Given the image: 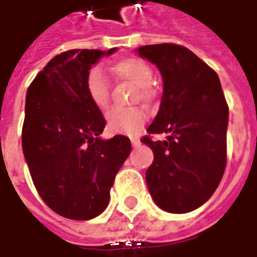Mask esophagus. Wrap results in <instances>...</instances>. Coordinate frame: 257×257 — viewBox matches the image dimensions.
<instances>
[{
  "mask_svg": "<svg viewBox=\"0 0 257 257\" xmlns=\"http://www.w3.org/2000/svg\"><path fill=\"white\" fill-rule=\"evenodd\" d=\"M131 142H132V146H134V147L139 146V143H141V141H139L138 138H134V136L131 138Z\"/></svg>",
  "mask_w": 257,
  "mask_h": 257,
  "instance_id": "34e87169",
  "label": "esophagus"
}]
</instances>
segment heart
<instances>
[{
	"instance_id": "b5f03b06",
	"label": "heart",
	"mask_w": 257,
	"mask_h": 257,
	"mask_svg": "<svg viewBox=\"0 0 257 257\" xmlns=\"http://www.w3.org/2000/svg\"><path fill=\"white\" fill-rule=\"evenodd\" d=\"M114 76L138 86L135 100L145 103L153 101L157 90L153 85V69L146 61L141 58H125L115 61L111 65ZM86 93L90 101L98 108H105L110 103V80L105 73L94 66L87 72L85 80ZM107 126L115 134H136L146 121V112L139 107H112L105 114Z\"/></svg>"
}]
</instances>
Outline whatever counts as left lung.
<instances>
[{
  "label": "left lung",
  "mask_w": 257,
  "mask_h": 257,
  "mask_svg": "<svg viewBox=\"0 0 257 257\" xmlns=\"http://www.w3.org/2000/svg\"><path fill=\"white\" fill-rule=\"evenodd\" d=\"M160 69L164 91L147 132L166 141H141L153 150L146 171L149 192L160 209L188 213L214 193L227 166L228 105L217 73L191 50L163 43L138 48Z\"/></svg>",
  "instance_id": "left-lung-1"
}]
</instances>
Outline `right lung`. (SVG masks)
Masks as SVG:
<instances>
[{
    "label": "right lung",
    "mask_w": 257,
    "mask_h": 257,
    "mask_svg": "<svg viewBox=\"0 0 257 257\" xmlns=\"http://www.w3.org/2000/svg\"><path fill=\"white\" fill-rule=\"evenodd\" d=\"M114 51L58 54L37 73L26 94L22 149L29 171L48 207L71 220L103 213L116 172L132 149L123 135L100 138L107 122L86 93L91 65Z\"/></svg>",
    "instance_id": "obj_1"
}]
</instances>
